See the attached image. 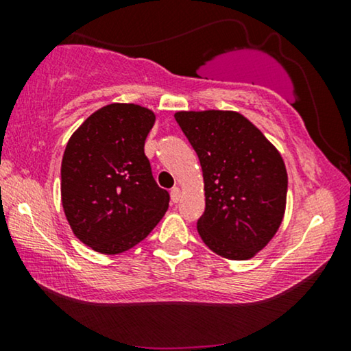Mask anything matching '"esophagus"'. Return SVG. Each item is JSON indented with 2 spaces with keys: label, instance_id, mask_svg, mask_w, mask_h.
Returning a JSON list of instances; mask_svg holds the SVG:
<instances>
[{
  "label": "esophagus",
  "instance_id": "esophagus-1",
  "mask_svg": "<svg viewBox=\"0 0 351 351\" xmlns=\"http://www.w3.org/2000/svg\"><path fill=\"white\" fill-rule=\"evenodd\" d=\"M180 198H182V190L179 186H174V189L171 190V201L172 203H179Z\"/></svg>",
  "mask_w": 351,
  "mask_h": 351
}]
</instances>
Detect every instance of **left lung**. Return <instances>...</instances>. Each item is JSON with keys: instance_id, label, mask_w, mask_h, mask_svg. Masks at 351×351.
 <instances>
[{"instance_id": "obj_1", "label": "left lung", "mask_w": 351, "mask_h": 351, "mask_svg": "<svg viewBox=\"0 0 351 351\" xmlns=\"http://www.w3.org/2000/svg\"><path fill=\"white\" fill-rule=\"evenodd\" d=\"M176 121L199 158L206 209L196 228L210 251L246 261L282 222L287 172L280 152L243 114L177 112Z\"/></svg>"}]
</instances>
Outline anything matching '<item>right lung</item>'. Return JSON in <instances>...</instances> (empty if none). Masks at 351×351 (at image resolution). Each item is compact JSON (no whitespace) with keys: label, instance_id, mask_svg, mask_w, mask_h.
Listing matches in <instances>:
<instances>
[{"label":"right lung","instance_id":"right-lung-1","mask_svg":"<svg viewBox=\"0 0 351 351\" xmlns=\"http://www.w3.org/2000/svg\"><path fill=\"white\" fill-rule=\"evenodd\" d=\"M155 113L110 104L73 132L62 158V206L75 237L102 254L145 239L169 208L143 152Z\"/></svg>","mask_w":351,"mask_h":351}]
</instances>
